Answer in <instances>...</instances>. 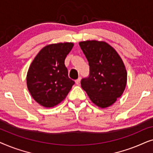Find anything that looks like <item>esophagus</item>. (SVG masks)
I'll return each instance as SVG.
<instances>
[{
	"label": "esophagus",
	"instance_id": "obj_1",
	"mask_svg": "<svg viewBox=\"0 0 153 153\" xmlns=\"http://www.w3.org/2000/svg\"><path fill=\"white\" fill-rule=\"evenodd\" d=\"M81 76H79L78 79H76V81H75V82H76V83L77 85H79V83H80V82H81Z\"/></svg>",
	"mask_w": 153,
	"mask_h": 153
}]
</instances>
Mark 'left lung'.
<instances>
[{
	"label": "left lung",
	"instance_id": "left-lung-1",
	"mask_svg": "<svg viewBox=\"0 0 153 153\" xmlns=\"http://www.w3.org/2000/svg\"><path fill=\"white\" fill-rule=\"evenodd\" d=\"M79 46L90 67L89 75L81 79V88L97 106H111L122 95L126 86L127 72L122 59L104 42H81Z\"/></svg>",
	"mask_w": 153,
	"mask_h": 153
}]
</instances>
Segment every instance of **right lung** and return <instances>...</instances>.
Segmentation results:
<instances>
[{"instance_id": "1", "label": "right lung", "mask_w": 153, "mask_h": 153, "mask_svg": "<svg viewBox=\"0 0 153 153\" xmlns=\"http://www.w3.org/2000/svg\"><path fill=\"white\" fill-rule=\"evenodd\" d=\"M73 43H58L44 47L35 56L27 74V86L33 99L47 108L60 103L74 81L69 78L65 59Z\"/></svg>"}]
</instances>
